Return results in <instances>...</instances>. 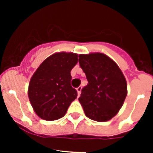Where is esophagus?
I'll use <instances>...</instances> for the list:
<instances>
[{"label": "esophagus", "mask_w": 153, "mask_h": 153, "mask_svg": "<svg viewBox=\"0 0 153 153\" xmlns=\"http://www.w3.org/2000/svg\"><path fill=\"white\" fill-rule=\"evenodd\" d=\"M77 93H78V96L80 95V94H81V91H82V86H79L78 88H76Z\"/></svg>", "instance_id": "esophagus-1"}]
</instances>
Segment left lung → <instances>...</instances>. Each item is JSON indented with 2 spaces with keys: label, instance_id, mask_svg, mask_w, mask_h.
<instances>
[{
  "label": "left lung",
  "instance_id": "1",
  "mask_svg": "<svg viewBox=\"0 0 153 153\" xmlns=\"http://www.w3.org/2000/svg\"><path fill=\"white\" fill-rule=\"evenodd\" d=\"M86 74L87 86L79 101L87 117L104 122L112 119L122 106L127 95V82L116 62L103 53L79 55Z\"/></svg>",
  "mask_w": 153,
  "mask_h": 153
}]
</instances>
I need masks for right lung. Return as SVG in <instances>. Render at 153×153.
Returning a JSON list of instances; mask_svg holds the SVG:
<instances>
[{"mask_svg":"<svg viewBox=\"0 0 153 153\" xmlns=\"http://www.w3.org/2000/svg\"><path fill=\"white\" fill-rule=\"evenodd\" d=\"M77 62L76 53L56 52L44 60L35 71L27 95L35 113L41 119L61 118L77 98L76 90L71 86V71Z\"/></svg>","mask_w":153,"mask_h":153,"instance_id":"add662e5","label":"right lung"}]
</instances>
